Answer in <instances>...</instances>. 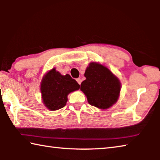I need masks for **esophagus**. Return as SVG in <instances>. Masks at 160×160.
<instances>
[{
  "label": "esophagus",
  "instance_id": "obj_1",
  "mask_svg": "<svg viewBox=\"0 0 160 160\" xmlns=\"http://www.w3.org/2000/svg\"><path fill=\"white\" fill-rule=\"evenodd\" d=\"M76 80H77V82H78V84H79V85H80V84H81V82H82V80H81L80 78H77Z\"/></svg>",
  "mask_w": 160,
  "mask_h": 160
}]
</instances>
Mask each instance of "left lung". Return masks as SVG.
Wrapping results in <instances>:
<instances>
[{
  "instance_id": "8db88e82",
  "label": "left lung",
  "mask_w": 160,
  "mask_h": 160,
  "mask_svg": "<svg viewBox=\"0 0 160 160\" xmlns=\"http://www.w3.org/2000/svg\"><path fill=\"white\" fill-rule=\"evenodd\" d=\"M86 80L80 85L89 104L106 109L117 101L121 84L117 78L102 65L91 63L85 72Z\"/></svg>"
}]
</instances>
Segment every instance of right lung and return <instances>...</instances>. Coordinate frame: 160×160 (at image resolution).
<instances>
[{"label":"right lung","instance_id":"right-lung-1","mask_svg":"<svg viewBox=\"0 0 160 160\" xmlns=\"http://www.w3.org/2000/svg\"><path fill=\"white\" fill-rule=\"evenodd\" d=\"M80 85L70 75H62L55 68L48 71L43 78L41 92L43 102L48 109L55 111L64 107L68 94L79 90Z\"/></svg>","mask_w":160,"mask_h":160}]
</instances>
